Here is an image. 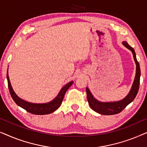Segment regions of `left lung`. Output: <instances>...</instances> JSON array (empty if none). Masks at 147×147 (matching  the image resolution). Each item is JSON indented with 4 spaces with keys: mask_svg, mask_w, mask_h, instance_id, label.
Listing matches in <instances>:
<instances>
[{
    "mask_svg": "<svg viewBox=\"0 0 147 147\" xmlns=\"http://www.w3.org/2000/svg\"><path fill=\"white\" fill-rule=\"evenodd\" d=\"M123 45L127 47L128 49L132 52L133 54L134 59L135 61L136 65V76L134 78V83L132 84V88L130 90L129 94L127 96L124 98L123 100H120L118 102H101L96 100L95 98L92 95L91 92L88 88H86V93H87V99L88 104L92 110L98 112V113L103 114V115H113V114H118L120 112H122L128 104L133 101L135 98L136 94L138 92L140 85V65L138 63L136 57V53L133 48L128 45L126 41H124Z\"/></svg>",
    "mask_w": 147,
    "mask_h": 147,
    "instance_id": "obj_1",
    "label": "left lung"
}]
</instances>
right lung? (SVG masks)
Masks as SVG:
<instances>
[{
	"instance_id": "1",
	"label": "right lung",
	"mask_w": 147,
	"mask_h": 147,
	"mask_svg": "<svg viewBox=\"0 0 147 147\" xmlns=\"http://www.w3.org/2000/svg\"><path fill=\"white\" fill-rule=\"evenodd\" d=\"M7 81H8V87L11 94V96L13 98L14 101L18 106H21L23 109L27 110L29 113L36 114V115H44V114H48L52 113L54 111H55L58 108L61 106L63 101L64 96L67 92V90L69 89V88L73 84V82H70L69 83L66 84V85L63 87V88L59 92L57 97H56L53 100L49 103L45 104H33L30 103L25 101V100L21 99V98L18 97L16 95L15 92L13 91L12 86L11 85V82H10L9 76H8V71L7 74Z\"/></svg>"
}]
</instances>
